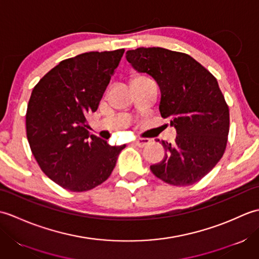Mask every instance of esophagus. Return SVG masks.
Wrapping results in <instances>:
<instances>
[{
    "instance_id": "34e87169",
    "label": "esophagus",
    "mask_w": 259,
    "mask_h": 259,
    "mask_svg": "<svg viewBox=\"0 0 259 259\" xmlns=\"http://www.w3.org/2000/svg\"><path fill=\"white\" fill-rule=\"evenodd\" d=\"M149 144H150V140L147 139V138H140L139 140H137L135 142V145L137 147H140V148H144V147H146L147 145H149Z\"/></svg>"
}]
</instances>
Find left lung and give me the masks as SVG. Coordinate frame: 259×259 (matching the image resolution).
<instances>
[{
    "mask_svg": "<svg viewBox=\"0 0 259 259\" xmlns=\"http://www.w3.org/2000/svg\"><path fill=\"white\" fill-rule=\"evenodd\" d=\"M125 58L157 81L161 117L177 130L174 142L161 141L166 152L150 166L152 174L174 186L198 183L221 160L228 141L229 108L217 79L188 54L163 48H138Z\"/></svg>",
    "mask_w": 259,
    "mask_h": 259,
    "instance_id": "left-lung-1",
    "label": "left lung"
}]
</instances>
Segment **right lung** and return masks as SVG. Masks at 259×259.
I'll return each instance as SVG.
<instances>
[{
	"label": "right lung",
	"mask_w": 259,
	"mask_h": 259,
	"mask_svg": "<svg viewBox=\"0 0 259 259\" xmlns=\"http://www.w3.org/2000/svg\"><path fill=\"white\" fill-rule=\"evenodd\" d=\"M124 49L65 59L33 88L25 124L41 170L62 188L93 189L111 175L120 151L90 135L87 117L96 112Z\"/></svg>",
	"instance_id": "right-lung-1"
}]
</instances>
